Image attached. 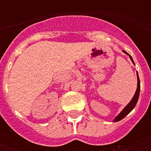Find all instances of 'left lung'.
<instances>
[{"label":"left lung","mask_w":151,"mask_h":151,"mask_svg":"<svg viewBox=\"0 0 151 151\" xmlns=\"http://www.w3.org/2000/svg\"><path fill=\"white\" fill-rule=\"evenodd\" d=\"M123 52L126 54L127 55H129V58H130L131 61L133 62V64L134 65V62L133 60V59H132V57H131L130 55H129L126 51L124 50H123ZM137 81H138V82H137V89L135 91V93H134V95L133 96V98L131 99V101L126 105L124 107V108L120 112V113L118 114V116H116V118L113 119V122H119L120 120H122V119L125 118L129 113H130L131 111L135 107V105H136L137 101H138V99H139V91H140V81H139V75H138V72H137Z\"/></svg>","instance_id":"8db88e82"}]
</instances>
